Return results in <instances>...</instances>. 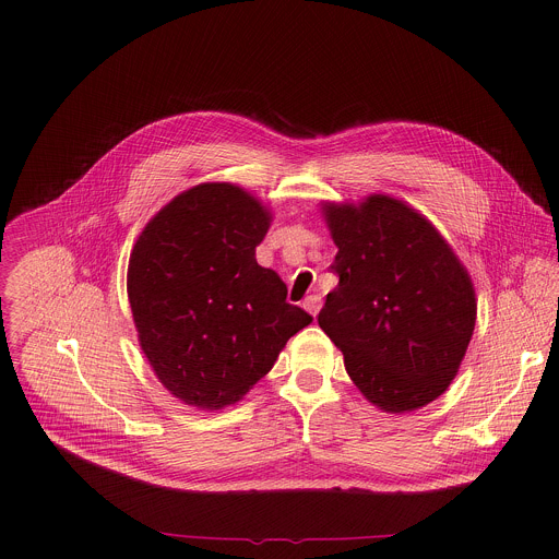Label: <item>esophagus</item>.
Here are the masks:
<instances>
[{
	"label": "esophagus",
	"mask_w": 559,
	"mask_h": 559,
	"mask_svg": "<svg viewBox=\"0 0 559 559\" xmlns=\"http://www.w3.org/2000/svg\"><path fill=\"white\" fill-rule=\"evenodd\" d=\"M321 305H323V300H321V296H318V294H311V296H307V298L302 300L305 311H309L311 316L318 313V309H321Z\"/></svg>",
	"instance_id": "obj_1"
}]
</instances>
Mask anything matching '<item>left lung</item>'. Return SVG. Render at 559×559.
Instances as JSON below:
<instances>
[{
	"instance_id": "left-lung-1",
	"label": "left lung",
	"mask_w": 559,
	"mask_h": 559,
	"mask_svg": "<svg viewBox=\"0 0 559 559\" xmlns=\"http://www.w3.org/2000/svg\"><path fill=\"white\" fill-rule=\"evenodd\" d=\"M338 254L318 325L369 403L414 412L447 391L475 328L471 278L438 229L403 201L373 194L325 205Z\"/></svg>"
}]
</instances>
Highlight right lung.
Masks as SVG:
<instances>
[{
    "mask_svg": "<svg viewBox=\"0 0 559 559\" xmlns=\"http://www.w3.org/2000/svg\"><path fill=\"white\" fill-rule=\"evenodd\" d=\"M270 212L231 183H201L158 212L136 238L128 298L156 378L186 405H234L311 323L257 263Z\"/></svg>",
    "mask_w": 559,
    "mask_h": 559,
    "instance_id": "1",
    "label": "right lung"
}]
</instances>
